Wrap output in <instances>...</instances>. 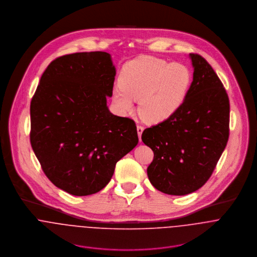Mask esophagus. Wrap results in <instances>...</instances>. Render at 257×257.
Returning a JSON list of instances; mask_svg holds the SVG:
<instances>
[{
    "label": "esophagus",
    "mask_w": 257,
    "mask_h": 257,
    "mask_svg": "<svg viewBox=\"0 0 257 257\" xmlns=\"http://www.w3.org/2000/svg\"><path fill=\"white\" fill-rule=\"evenodd\" d=\"M138 134H139V138H140V142H142V135L144 132V126L141 124H138Z\"/></svg>",
    "instance_id": "1"
}]
</instances>
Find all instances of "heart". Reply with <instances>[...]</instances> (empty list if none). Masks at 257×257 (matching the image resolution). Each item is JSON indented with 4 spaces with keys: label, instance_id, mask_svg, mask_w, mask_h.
I'll list each match as a JSON object with an SVG mask.
<instances>
[{
    "label": "heart",
    "instance_id": "1",
    "mask_svg": "<svg viewBox=\"0 0 257 257\" xmlns=\"http://www.w3.org/2000/svg\"><path fill=\"white\" fill-rule=\"evenodd\" d=\"M192 74L181 63L142 56L126 63L113 89V100L124 112L134 110L140 100L139 112L147 122H160L172 116L182 106Z\"/></svg>",
    "mask_w": 257,
    "mask_h": 257
}]
</instances>
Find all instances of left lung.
I'll return each mask as SVG.
<instances>
[{"mask_svg":"<svg viewBox=\"0 0 257 257\" xmlns=\"http://www.w3.org/2000/svg\"><path fill=\"white\" fill-rule=\"evenodd\" d=\"M193 82L172 116L147 127L142 136L154 153L147 167L150 183L162 193L183 196L212 176L228 141L229 100L212 66L190 53Z\"/></svg>","mask_w":257,"mask_h":257,"instance_id":"obj_1","label":"left lung"}]
</instances>
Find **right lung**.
<instances>
[{"label":"right lung","instance_id":"1","mask_svg":"<svg viewBox=\"0 0 257 257\" xmlns=\"http://www.w3.org/2000/svg\"><path fill=\"white\" fill-rule=\"evenodd\" d=\"M114 76L107 52L63 55L47 66L32 99L34 152L46 177L74 196L101 191L139 143L135 120L107 107Z\"/></svg>","mask_w":257,"mask_h":257}]
</instances>
